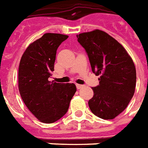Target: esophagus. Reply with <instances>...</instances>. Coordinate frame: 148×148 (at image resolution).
Returning <instances> with one entry per match:
<instances>
[{"mask_svg": "<svg viewBox=\"0 0 148 148\" xmlns=\"http://www.w3.org/2000/svg\"><path fill=\"white\" fill-rule=\"evenodd\" d=\"M76 88H77V89H80L83 87V86L80 85V84H76Z\"/></svg>", "mask_w": 148, "mask_h": 148, "instance_id": "esophagus-1", "label": "esophagus"}]
</instances>
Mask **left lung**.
I'll list each match as a JSON object with an SVG mask.
<instances>
[{
    "label": "left lung",
    "instance_id": "8db88e82",
    "mask_svg": "<svg viewBox=\"0 0 148 148\" xmlns=\"http://www.w3.org/2000/svg\"><path fill=\"white\" fill-rule=\"evenodd\" d=\"M88 56L99 84L92 88L89 99L92 112L103 119H112L123 112L134 96L136 70L132 57L116 39L102 30L76 35Z\"/></svg>",
    "mask_w": 148,
    "mask_h": 148
}]
</instances>
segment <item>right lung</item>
<instances>
[{
  "instance_id": "add662e5",
  "label": "right lung",
  "mask_w": 148,
  "mask_h": 148,
  "mask_svg": "<svg viewBox=\"0 0 148 148\" xmlns=\"http://www.w3.org/2000/svg\"><path fill=\"white\" fill-rule=\"evenodd\" d=\"M69 36L45 33L23 53L18 70V88L23 101L40 122L52 123L68 112L76 92L74 84L49 81L56 50Z\"/></svg>"
}]
</instances>
